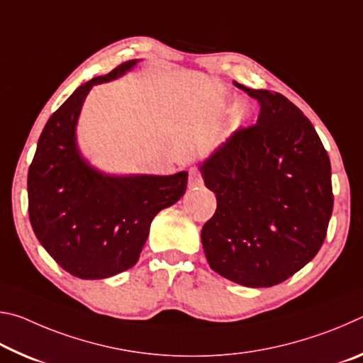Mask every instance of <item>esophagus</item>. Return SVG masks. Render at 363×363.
<instances>
[{"label": "esophagus", "instance_id": "1", "mask_svg": "<svg viewBox=\"0 0 363 363\" xmlns=\"http://www.w3.org/2000/svg\"><path fill=\"white\" fill-rule=\"evenodd\" d=\"M203 186V179H201V176L199 171L195 169H190V176H189V189H200Z\"/></svg>", "mask_w": 363, "mask_h": 363}]
</instances>
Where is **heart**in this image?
Segmentation results:
<instances>
[{
	"mask_svg": "<svg viewBox=\"0 0 363 363\" xmlns=\"http://www.w3.org/2000/svg\"><path fill=\"white\" fill-rule=\"evenodd\" d=\"M233 125L242 126L247 118L250 116V108L245 106V104H238V106H233Z\"/></svg>",
	"mask_w": 363,
	"mask_h": 363,
	"instance_id": "1",
	"label": "heart"
}]
</instances>
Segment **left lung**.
<instances>
[{
  "label": "left lung",
  "instance_id": "left-lung-1",
  "mask_svg": "<svg viewBox=\"0 0 363 363\" xmlns=\"http://www.w3.org/2000/svg\"><path fill=\"white\" fill-rule=\"evenodd\" d=\"M245 91L261 104L256 125L235 131L199 163L218 201L201 243L220 277L267 288L290 279L320 250L333 211L331 164L293 102L274 91Z\"/></svg>",
  "mask_w": 363,
  "mask_h": 363
}]
</instances>
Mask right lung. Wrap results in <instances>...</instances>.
<instances>
[{
    "label": "right lung",
    "mask_w": 363,
    "mask_h": 363,
    "mask_svg": "<svg viewBox=\"0 0 363 363\" xmlns=\"http://www.w3.org/2000/svg\"><path fill=\"white\" fill-rule=\"evenodd\" d=\"M139 59L96 77L48 120L28 168V214L54 261L84 280L125 272L138 262L150 224L186 192L187 171L171 176L112 174L94 167L78 145L77 126L93 86L118 79Z\"/></svg>",
    "instance_id": "right-lung-1"
}]
</instances>
